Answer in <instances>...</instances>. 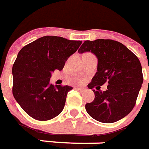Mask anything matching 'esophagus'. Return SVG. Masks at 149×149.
I'll return each instance as SVG.
<instances>
[{
  "instance_id": "1",
  "label": "esophagus",
  "mask_w": 149,
  "mask_h": 149,
  "mask_svg": "<svg viewBox=\"0 0 149 149\" xmlns=\"http://www.w3.org/2000/svg\"><path fill=\"white\" fill-rule=\"evenodd\" d=\"M75 89L78 90V91H81V92H84V91H86V89H85V88H83V87H76Z\"/></svg>"
}]
</instances>
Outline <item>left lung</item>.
Returning a JSON list of instances; mask_svg holds the SVG:
<instances>
[{
  "label": "left lung",
  "instance_id": "1",
  "mask_svg": "<svg viewBox=\"0 0 149 149\" xmlns=\"http://www.w3.org/2000/svg\"><path fill=\"white\" fill-rule=\"evenodd\" d=\"M79 52H91L98 58L97 72L88 88L108 84L105 91L100 86L93 90L95 99L86 104V112L102 123L123 119L133 109L143 83L140 60L122 43L111 39L85 41Z\"/></svg>",
  "mask_w": 149,
  "mask_h": 149
}]
</instances>
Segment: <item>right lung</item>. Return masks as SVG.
<instances>
[{"label": "right lung", "mask_w": 149, "mask_h": 149, "mask_svg": "<svg viewBox=\"0 0 149 149\" xmlns=\"http://www.w3.org/2000/svg\"><path fill=\"white\" fill-rule=\"evenodd\" d=\"M82 41L44 36L19 51L13 66V95L23 110L33 119L51 120L64 108L72 86L49 83L51 73L63 69Z\"/></svg>", "instance_id": "add662e5"}]
</instances>
